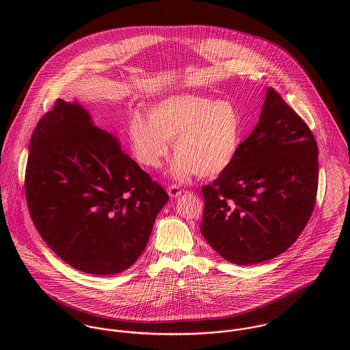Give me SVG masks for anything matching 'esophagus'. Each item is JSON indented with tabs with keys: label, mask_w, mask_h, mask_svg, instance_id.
Segmentation results:
<instances>
[{
	"label": "esophagus",
	"mask_w": 350,
	"mask_h": 350,
	"mask_svg": "<svg viewBox=\"0 0 350 350\" xmlns=\"http://www.w3.org/2000/svg\"><path fill=\"white\" fill-rule=\"evenodd\" d=\"M167 191H168V196H170L171 198H176V197H179V196L182 194V190H180V189H179V186H176V185H171V186H168Z\"/></svg>",
	"instance_id": "1"
}]
</instances>
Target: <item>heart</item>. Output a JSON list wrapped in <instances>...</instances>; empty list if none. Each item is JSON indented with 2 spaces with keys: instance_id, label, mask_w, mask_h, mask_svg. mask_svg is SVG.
Here are the masks:
<instances>
[{
  "instance_id": "1",
  "label": "heart",
  "mask_w": 350,
  "mask_h": 350,
  "mask_svg": "<svg viewBox=\"0 0 350 350\" xmlns=\"http://www.w3.org/2000/svg\"><path fill=\"white\" fill-rule=\"evenodd\" d=\"M148 117L136 113L128 122L132 152L142 165L156 170L174 142L170 174L180 182L196 174L206 179L221 175L241 147L243 120L228 100L171 96L152 105Z\"/></svg>"
}]
</instances>
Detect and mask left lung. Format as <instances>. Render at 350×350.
<instances>
[{"mask_svg": "<svg viewBox=\"0 0 350 350\" xmlns=\"http://www.w3.org/2000/svg\"><path fill=\"white\" fill-rule=\"evenodd\" d=\"M318 190V147L307 124L268 88L258 124L204 198L200 232L225 260L250 265L288 250Z\"/></svg>", "mask_w": 350, "mask_h": 350, "instance_id": "1", "label": "left lung"}]
</instances>
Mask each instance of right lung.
Segmentation results:
<instances>
[{
	"label": "right lung",
	"mask_w": 350,
	"mask_h": 350,
	"mask_svg": "<svg viewBox=\"0 0 350 350\" xmlns=\"http://www.w3.org/2000/svg\"><path fill=\"white\" fill-rule=\"evenodd\" d=\"M25 197L50 250L93 275L129 268L146 250L168 200L86 109L63 100H56L32 133Z\"/></svg>",
	"instance_id": "right-lung-1"
}]
</instances>
